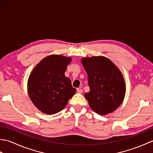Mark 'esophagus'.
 Here are the masks:
<instances>
[{
	"instance_id": "esophagus-1",
	"label": "esophagus",
	"mask_w": 153,
	"mask_h": 153,
	"mask_svg": "<svg viewBox=\"0 0 153 153\" xmlns=\"http://www.w3.org/2000/svg\"><path fill=\"white\" fill-rule=\"evenodd\" d=\"M77 92L78 93H83V90L82 89V87H79V88L77 89Z\"/></svg>"
}]
</instances>
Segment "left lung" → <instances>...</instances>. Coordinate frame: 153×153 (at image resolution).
<instances>
[{
  "instance_id": "left-lung-1",
  "label": "left lung",
  "mask_w": 153,
  "mask_h": 153,
  "mask_svg": "<svg viewBox=\"0 0 153 153\" xmlns=\"http://www.w3.org/2000/svg\"><path fill=\"white\" fill-rule=\"evenodd\" d=\"M83 66L88 76L90 91L85 97L96 113H111L123 102L126 85L122 74L114 64L105 56L84 58Z\"/></svg>"
}]
</instances>
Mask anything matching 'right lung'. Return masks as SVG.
<instances>
[{
  "mask_svg": "<svg viewBox=\"0 0 153 153\" xmlns=\"http://www.w3.org/2000/svg\"><path fill=\"white\" fill-rule=\"evenodd\" d=\"M70 58L50 55L39 63L30 74L27 83L31 101L42 112L54 114L61 111L74 96V88L65 76Z\"/></svg>",
  "mask_w": 153,
  "mask_h": 153,
  "instance_id": "right-lung-1",
  "label": "right lung"
}]
</instances>
